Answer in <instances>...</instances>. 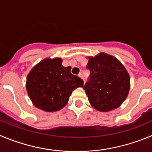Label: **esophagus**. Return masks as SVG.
Masks as SVG:
<instances>
[{
	"mask_svg": "<svg viewBox=\"0 0 152 152\" xmlns=\"http://www.w3.org/2000/svg\"><path fill=\"white\" fill-rule=\"evenodd\" d=\"M79 77H80V78H82V79H83V74H82V73H79Z\"/></svg>",
	"mask_w": 152,
	"mask_h": 152,
	"instance_id": "obj_1",
	"label": "esophagus"
}]
</instances>
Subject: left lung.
<instances>
[{
	"label": "left lung",
	"instance_id": "left-lung-1",
	"mask_svg": "<svg viewBox=\"0 0 152 152\" xmlns=\"http://www.w3.org/2000/svg\"><path fill=\"white\" fill-rule=\"evenodd\" d=\"M86 67L90 70L83 88L95 110L109 112L122 104L130 90V76L124 65L106 53L88 57Z\"/></svg>",
	"mask_w": 152,
	"mask_h": 152
}]
</instances>
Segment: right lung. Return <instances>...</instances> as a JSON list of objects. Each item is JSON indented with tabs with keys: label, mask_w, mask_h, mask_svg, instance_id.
Returning <instances> with one entry per match:
<instances>
[{
	"label": "right lung",
	"mask_w": 152,
	"mask_h": 152,
	"mask_svg": "<svg viewBox=\"0 0 152 152\" xmlns=\"http://www.w3.org/2000/svg\"><path fill=\"white\" fill-rule=\"evenodd\" d=\"M62 65L61 58H46L34 66L27 76L26 89L36 107L58 111L67 103L72 91L83 87V80Z\"/></svg>",
	"instance_id": "right-lung-1"
}]
</instances>
